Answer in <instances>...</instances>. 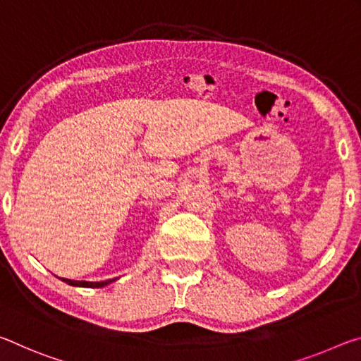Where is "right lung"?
<instances>
[{
  "label": "right lung",
  "mask_w": 361,
  "mask_h": 361,
  "mask_svg": "<svg viewBox=\"0 0 361 361\" xmlns=\"http://www.w3.org/2000/svg\"><path fill=\"white\" fill-rule=\"evenodd\" d=\"M59 280H62L63 283H67L70 286H80V288H104L110 285V283H114L116 279H110V280H105V281H78V280H68V279H61V276H57Z\"/></svg>",
  "instance_id": "right-lung-1"
}]
</instances>
